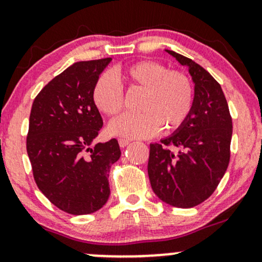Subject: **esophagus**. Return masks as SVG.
Masks as SVG:
<instances>
[{
    "mask_svg": "<svg viewBox=\"0 0 262 262\" xmlns=\"http://www.w3.org/2000/svg\"><path fill=\"white\" fill-rule=\"evenodd\" d=\"M128 144H130V140L129 139H123V138L119 139V145H121V148H125Z\"/></svg>",
    "mask_w": 262,
    "mask_h": 262,
    "instance_id": "1",
    "label": "esophagus"
}]
</instances>
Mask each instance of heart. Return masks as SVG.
I'll return each mask as SVG.
<instances>
[{"label": "heart", "mask_w": 262, "mask_h": 262, "mask_svg": "<svg viewBox=\"0 0 262 262\" xmlns=\"http://www.w3.org/2000/svg\"><path fill=\"white\" fill-rule=\"evenodd\" d=\"M129 87L143 90L137 114H124L111 123L113 135L128 139L148 138L181 128L193 110L194 90L181 71L169 70L154 60H143L118 71ZM96 108L107 117H116L123 108L122 87L110 74H102L92 89Z\"/></svg>", "instance_id": "obj_1"}]
</instances>
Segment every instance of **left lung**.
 Listing matches in <instances>:
<instances>
[{
  "mask_svg": "<svg viewBox=\"0 0 262 262\" xmlns=\"http://www.w3.org/2000/svg\"><path fill=\"white\" fill-rule=\"evenodd\" d=\"M187 66L194 83L193 110L181 128L150 144L148 175L154 193L177 208L212 196L230 160L233 123L222 87L193 60L166 50Z\"/></svg>",
  "mask_w": 262,
  "mask_h": 262,
  "instance_id": "left-lung-1",
  "label": "left lung"
}]
</instances>
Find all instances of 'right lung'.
Segmentation results:
<instances>
[{"mask_svg": "<svg viewBox=\"0 0 262 262\" xmlns=\"http://www.w3.org/2000/svg\"><path fill=\"white\" fill-rule=\"evenodd\" d=\"M111 60L75 62L33 102L27 135L33 176L44 196L70 214H90L106 204L110 169L121 158L117 139L91 146L103 125L92 89Z\"/></svg>", "mask_w": 262, "mask_h": 262, "instance_id": "obj_1", "label": "right lung"}]
</instances>
